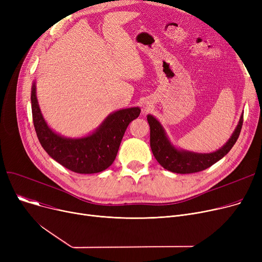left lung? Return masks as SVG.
<instances>
[{
	"label": "left lung",
	"instance_id": "8db88e82",
	"mask_svg": "<svg viewBox=\"0 0 262 262\" xmlns=\"http://www.w3.org/2000/svg\"><path fill=\"white\" fill-rule=\"evenodd\" d=\"M147 122L149 124V142L150 148L160 166L166 170L178 174H190L195 173L211 167L212 164L222 159L233 144L238 140L240 135L243 114L240 117L239 123L233 130L228 141L215 152L212 153H194L190 150L177 148L170 141L166 130L160 124V122L152 115H147Z\"/></svg>",
	"mask_w": 262,
	"mask_h": 262
}]
</instances>
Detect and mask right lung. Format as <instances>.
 I'll return each mask as SVG.
<instances>
[{
	"instance_id": "1",
	"label": "right lung",
	"mask_w": 262,
	"mask_h": 262,
	"mask_svg": "<svg viewBox=\"0 0 262 262\" xmlns=\"http://www.w3.org/2000/svg\"><path fill=\"white\" fill-rule=\"evenodd\" d=\"M32 114L34 126L46 152L64 168L79 174H93L113 164L128 124L138 118L141 109L130 107L108 115L101 125L80 138H67L55 133L46 122L38 104L36 81L33 82Z\"/></svg>"
}]
</instances>
